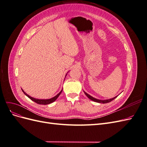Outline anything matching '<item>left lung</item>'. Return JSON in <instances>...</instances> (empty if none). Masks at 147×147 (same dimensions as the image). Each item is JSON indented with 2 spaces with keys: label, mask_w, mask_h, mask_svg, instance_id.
<instances>
[{
  "label": "left lung",
  "mask_w": 147,
  "mask_h": 147,
  "mask_svg": "<svg viewBox=\"0 0 147 147\" xmlns=\"http://www.w3.org/2000/svg\"><path fill=\"white\" fill-rule=\"evenodd\" d=\"M84 94H86V96L88 97L89 99H91V100H92V101H94V102H98V103H102V104H106V103H109V102H111L112 100H113V99H115V98H116V97L118 96H116V97H113V98H112V99H106V100H99V99H96V98H94V97H92V96H91L90 95H89L88 93H86V92H84Z\"/></svg>",
  "instance_id": "obj_1"
}]
</instances>
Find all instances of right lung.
Instances as JSON below:
<instances>
[{
	"label": "right lung",
	"mask_w": 147,
	"mask_h": 147,
	"mask_svg": "<svg viewBox=\"0 0 147 147\" xmlns=\"http://www.w3.org/2000/svg\"><path fill=\"white\" fill-rule=\"evenodd\" d=\"M22 91H23V92H24V94L26 96H28L29 99H30L31 100H33L34 102H36L37 104H41V105H47V104L52 103V102H55L57 99V97L59 96V95L61 94V93L62 91H63V90H62L61 91V92H59L58 94H57L56 96H55V97H52V98L49 99H35V98H34V97H30V96H29L28 94H26V93L23 90H22Z\"/></svg>",
	"instance_id": "right-lung-1"
}]
</instances>
